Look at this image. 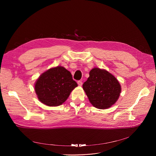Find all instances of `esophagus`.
<instances>
[{
  "mask_svg": "<svg viewBox=\"0 0 156 156\" xmlns=\"http://www.w3.org/2000/svg\"><path fill=\"white\" fill-rule=\"evenodd\" d=\"M78 84L79 85V86H82V84H83V82L81 81H78Z\"/></svg>",
  "mask_w": 156,
  "mask_h": 156,
  "instance_id": "1",
  "label": "esophagus"
}]
</instances>
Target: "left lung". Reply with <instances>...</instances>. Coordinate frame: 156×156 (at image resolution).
Here are the masks:
<instances>
[{"label": "left lung", "mask_w": 156, "mask_h": 156, "mask_svg": "<svg viewBox=\"0 0 156 156\" xmlns=\"http://www.w3.org/2000/svg\"><path fill=\"white\" fill-rule=\"evenodd\" d=\"M83 87L91 104L100 109L114 104L121 92L120 84L115 77L99 68L90 71V77L83 83Z\"/></svg>", "instance_id": "obj_1"}]
</instances>
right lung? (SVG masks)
<instances>
[{
    "mask_svg": "<svg viewBox=\"0 0 156 156\" xmlns=\"http://www.w3.org/2000/svg\"><path fill=\"white\" fill-rule=\"evenodd\" d=\"M78 86L71 73L63 66L52 68L43 73L35 84L39 100L48 106L62 104Z\"/></svg>",
    "mask_w": 156,
    "mask_h": 156,
    "instance_id": "1",
    "label": "right lung"
}]
</instances>
